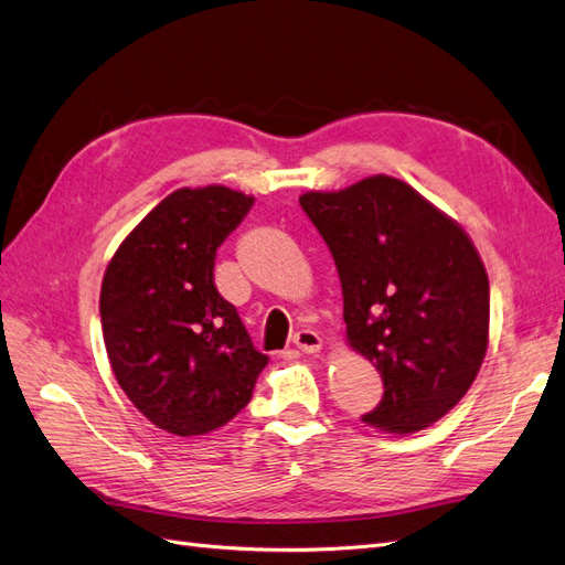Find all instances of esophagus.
I'll return each mask as SVG.
<instances>
[{
  "instance_id": "1",
  "label": "esophagus",
  "mask_w": 565,
  "mask_h": 565,
  "mask_svg": "<svg viewBox=\"0 0 565 565\" xmlns=\"http://www.w3.org/2000/svg\"><path fill=\"white\" fill-rule=\"evenodd\" d=\"M292 342H295V348H299L305 354H313V352H319L323 348L321 335L316 333V330H309V328L297 330Z\"/></svg>"
}]
</instances>
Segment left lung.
Wrapping results in <instances>:
<instances>
[{"instance_id": "1", "label": "left lung", "mask_w": 565, "mask_h": 565, "mask_svg": "<svg viewBox=\"0 0 565 565\" xmlns=\"http://www.w3.org/2000/svg\"><path fill=\"white\" fill-rule=\"evenodd\" d=\"M333 254L348 342L383 397L362 419L415 434L470 391L489 345V278L465 230L395 177L299 196Z\"/></svg>"}]
</instances>
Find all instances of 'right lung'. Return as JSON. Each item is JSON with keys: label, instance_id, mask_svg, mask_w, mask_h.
<instances>
[{"label": "right lung", "instance_id": "add662e5", "mask_svg": "<svg viewBox=\"0 0 565 565\" xmlns=\"http://www.w3.org/2000/svg\"><path fill=\"white\" fill-rule=\"evenodd\" d=\"M252 205L217 184L177 189L105 270L100 321L115 379L168 434L201 436L235 419L268 364L213 282L217 246Z\"/></svg>", "mask_w": 565, "mask_h": 565}]
</instances>
